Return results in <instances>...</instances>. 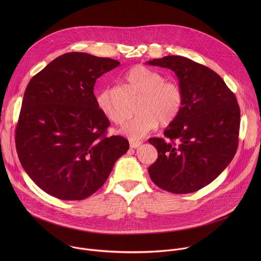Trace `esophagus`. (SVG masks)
<instances>
[{
	"mask_svg": "<svg viewBox=\"0 0 261 261\" xmlns=\"http://www.w3.org/2000/svg\"><path fill=\"white\" fill-rule=\"evenodd\" d=\"M142 144H143L142 141H135V140H130L129 141V146L133 149H138Z\"/></svg>",
	"mask_w": 261,
	"mask_h": 261,
	"instance_id": "esophagus-1",
	"label": "esophagus"
}]
</instances>
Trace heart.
I'll return each mask as SVG.
<instances>
[{"label": "heart", "instance_id": "obj_1", "mask_svg": "<svg viewBox=\"0 0 261 261\" xmlns=\"http://www.w3.org/2000/svg\"><path fill=\"white\" fill-rule=\"evenodd\" d=\"M125 80L142 92L138 112L140 113L125 121L120 133L132 140H138L153 129L159 122L169 124L174 121L183 109L184 93L175 80H167L158 71L143 65L133 66L125 74ZM96 107L112 122L122 120L117 112L109 87L99 89L95 94Z\"/></svg>", "mask_w": 261, "mask_h": 261}]
</instances>
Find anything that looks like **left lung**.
<instances>
[{"instance_id":"8db88e82","label":"left lung","mask_w":261,"mask_h":261,"mask_svg":"<svg viewBox=\"0 0 261 261\" xmlns=\"http://www.w3.org/2000/svg\"><path fill=\"white\" fill-rule=\"evenodd\" d=\"M173 70L184 93L183 109L165 129L150 138L158 150L151 181L174 194H188L214 181L238 148L240 109L235 94L212 69L182 56L147 62Z\"/></svg>"}]
</instances>
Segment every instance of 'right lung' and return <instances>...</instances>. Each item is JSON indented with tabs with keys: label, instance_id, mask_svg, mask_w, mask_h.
<instances>
[{
	"label": "right lung",
	"instance_id": "1",
	"mask_svg": "<svg viewBox=\"0 0 261 261\" xmlns=\"http://www.w3.org/2000/svg\"><path fill=\"white\" fill-rule=\"evenodd\" d=\"M120 63L65 53L33 76L24 93L15 141L22 167L40 189L61 200H83L102 186L129 148L96 107L97 78Z\"/></svg>",
	"mask_w": 261,
	"mask_h": 261
}]
</instances>
